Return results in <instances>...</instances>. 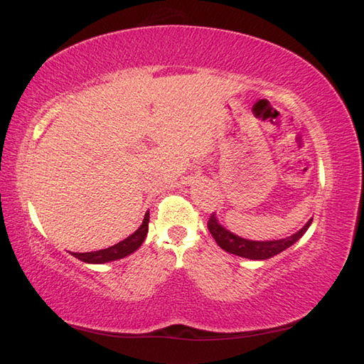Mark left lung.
Segmentation results:
<instances>
[{
	"label": "left lung",
	"instance_id": "obj_1",
	"mask_svg": "<svg viewBox=\"0 0 364 364\" xmlns=\"http://www.w3.org/2000/svg\"><path fill=\"white\" fill-rule=\"evenodd\" d=\"M313 218H310L305 223L304 228H300L297 232H294L292 236H287L284 239H273V241H249L237 234L228 231L223 225H220L218 218L212 213L210 220H208V231L213 236L215 241L221 249L230 252L232 255L250 258V260H268V258L281 254L282 250H286L294 245L299 239L304 236L308 228H310Z\"/></svg>",
	"mask_w": 364,
	"mask_h": 364
}]
</instances>
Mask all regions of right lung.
<instances>
[{"instance_id":"1","label":"right lung","mask_w":364,"mask_h":364,"mask_svg":"<svg viewBox=\"0 0 364 364\" xmlns=\"http://www.w3.org/2000/svg\"><path fill=\"white\" fill-rule=\"evenodd\" d=\"M147 230H149V213L144 215L143 223H141V226L136 231L130 234L127 239H123V241H120L119 244L112 245V247L95 250V252H82V254L72 252V255L85 263H93V264L109 263V262L119 260V258H125L127 255L133 254L134 250H138L141 247V244H143L146 239Z\"/></svg>"}]
</instances>
